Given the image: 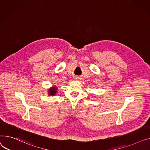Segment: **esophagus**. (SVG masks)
I'll list each match as a JSON object with an SVG mask.
<instances>
[{
  "mask_svg": "<svg viewBox=\"0 0 150 150\" xmlns=\"http://www.w3.org/2000/svg\"><path fill=\"white\" fill-rule=\"evenodd\" d=\"M78 79H79V78H78ZM76 79H77V78H76Z\"/></svg>",
  "mask_w": 150,
  "mask_h": 150,
  "instance_id": "34e87169",
  "label": "esophagus"
}]
</instances>
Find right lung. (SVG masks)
<instances>
[{
	"label": "right lung",
	"mask_w": 150,
	"mask_h": 150,
	"mask_svg": "<svg viewBox=\"0 0 150 150\" xmlns=\"http://www.w3.org/2000/svg\"><path fill=\"white\" fill-rule=\"evenodd\" d=\"M56 91H57V88L56 87L52 88L49 90V92H48L49 93L48 94L51 96H54L56 93Z\"/></svg>",
	"instance_id": "add662e5"
}]
</instances>
